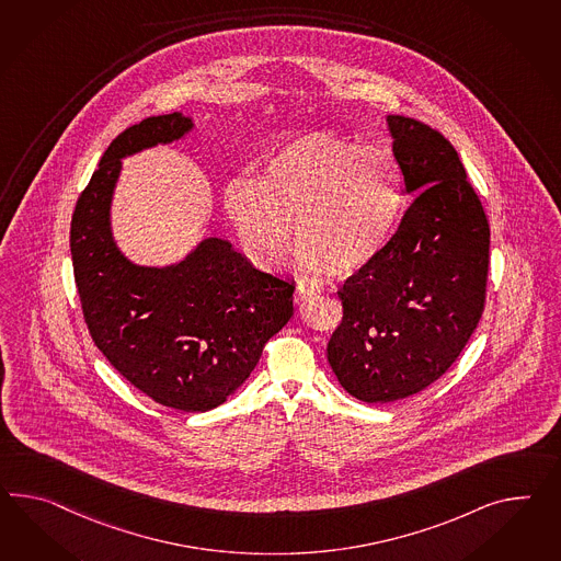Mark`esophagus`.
<instances>
[{"mask_svg":"<svg viewBox=\"0 0 561 561\" xmlns=\"http://www.w3.org/2000/svg\"><path fill=\"white\" fill-rule=\"evenodd\" d=\"M313 290H309V288H297V293H295V302L297 305H302V302L309 301V299H313Z\"/></svg>","mask_w":561,"mask_h":561,"instance_id":"obj_1","label":"esophagus"}]
</instances>
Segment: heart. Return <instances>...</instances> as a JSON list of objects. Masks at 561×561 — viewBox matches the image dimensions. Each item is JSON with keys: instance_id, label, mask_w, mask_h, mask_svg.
<instances>
[{"instance_id": "1", "label": "heart", "mask_w": 561, "mask_h": 561, "mask_svg": "<svg viewBox=\"0 0 561 561\" xmlns=\"http://www.w3.org/2000/svg\"><path fill=\"white\" fill-rule=\"evenodd\" d=\"M402 199L401 169L385 148L313 131L278 148L256 185L233 183L226 214L264 268L283 264L297 224L305 268L347 278L385 248Z\"/></svg>"}]
</instances>
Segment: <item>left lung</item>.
I'll return each instance as SVG.
<instances>
[{
  "label": "left lung",
  "instance_id": "8db88e82",
  "mask_svg": "<svg viewBox=\"0 0 561 561\" xmlns=\"http://www.w3.org/2000/svg\"><path fill=\"white\" fill-rule=\"evenodd\" d=\"M387 126L415 202L337 290L344 319L328 344L340 385L364 402L401 401L446 374L482 317L489 274V219L456 148L411 117Z\"/></svg>",
  "mask_w": 561,
  "mask_h": 561
}]
</instances>
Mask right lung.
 Here are the masks:
<instances>
[{
    "mask_svg": "<svg viewBox=\"0 0 561 561\" xmlns=\"http://www.w3.org/2000/svg\"><path fill=\"white\" fill-rule=\"evenodd\" d=\"M193 128V117L174 112L115 138L75 207L71 256L101 354L152 401L205 413L244 385L264 344L287 325L295 283L262 273L217 236L167 266H140L119 250L112 202L122 160L183 140Z\"/></svg>",
    "mask_w": 561,
    "mask_h": 561,
    "instance_id": "right-lung-1",
    "label": "right lung"
}]
</instances>
